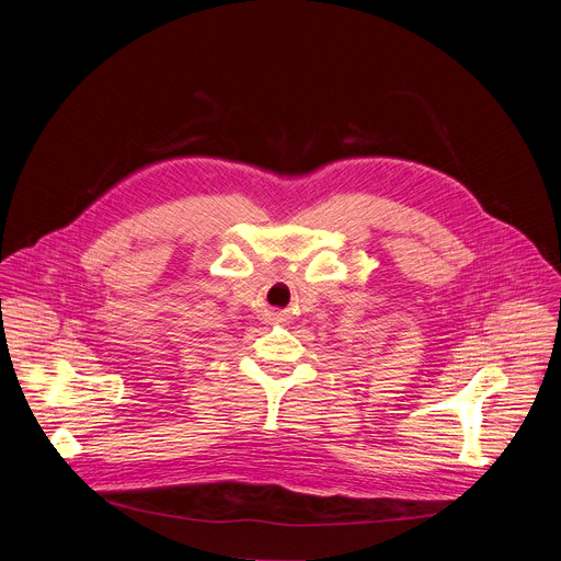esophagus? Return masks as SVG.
Returning <instances> with one entry per match:
<instances>
[{
    "mask_svg": "<svg viewBox=\"0 0 561 561\" xmlns=\"http://www.w3.org/2000/svg\"><path fill=\"white\" fill-rule=\"evenodd\" d=\"M284 312L282 310H266L264 312V324H282L284 322Z\"/></svg>",
    "mask_w": 561,
    "mask_h": 561,
    "instance_id": "esophagus-1",
    "label": "esophagus"
}]
</instances>
